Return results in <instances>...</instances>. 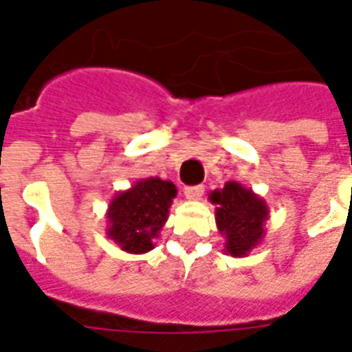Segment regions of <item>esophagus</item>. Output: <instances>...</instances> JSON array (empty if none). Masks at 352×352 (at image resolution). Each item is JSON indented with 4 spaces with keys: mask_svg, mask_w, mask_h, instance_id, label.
I'll return each mask as SVG.
<instances>
[{
    "mask_svg": "<svg viewBox=\"0 0 352 352\" xmlns=\"http://www.w3.org/2000/svg\"><path fill=\"white\" fill-rule=\"evenodd\" d=\"M184 196L188 199H199L204 196V186L201 184H196V186H186L184 188Z\"/></svg>",
    "mask_w": 352,
    "mask_h": 352,
    "instance_id": "obj_1",
    "label": "esophagus"
}]
</instances>
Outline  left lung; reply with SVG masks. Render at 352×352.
Segmentation results:
<instances>
[{
	"mask_svg": "<svg viewBox=\"0 0 352 352\" xmlns=\"http://www.w3.org/2000/svg\"><path fill=\"white\" fill-rule=\"evenodd\" d=\"M214 204V221L221 236L226 239L224 252L234 258H243L260 245L265 236V221L270 207L258 194L245 188L237 181H228L224 188L209 194Z\"/></svg>",
	"mask_w": 352,
	"mask_h": 352,
	"instance_id": "1",
	"label": "left lung"
}]
</instances>
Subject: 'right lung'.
Listing matches in <instances>:
<instances>
[{"instance_id":"add662e5","label":"right lung","mask_w":352,"mask_h":352,"mask_svg":"<svg viewBox=\"0 0 352 352\" xmlns=\"http://www.w3.org/2000/svg\"><path fill=\"white\" fill-rule=\"evenodd\" d=\"M175 196L177 188L171 181H162L160 177L139 179L111 199L105 234L130 254L153 251Z\"/></svg>"}]
</instances>
